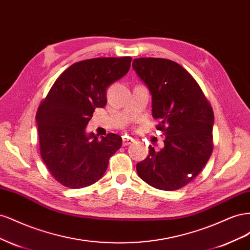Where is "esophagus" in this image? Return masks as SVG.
<instances>
[{
  "label": "esophagus",
  "instance_id": "34e87169",
  "mask_svg": "<svg viewBox=\"0 0 250 250\" xmlns=\"http://www.w3.org/2000/svg\"><path fill=\"white\" fill-rule=\"evenodd\" d=\"M133 142V140L132 139H128V138H123V143H122V145L123 146H128V145H130V144Z\"/></svg>",
  "mask_w": 250,
  "mask_h": 250
}]
</instances>
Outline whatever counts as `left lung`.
Wrapping results in <instances>:
<instances>
[{
	"instance_id": "left-lung-1",
	"label": "left lung",
	"mask_w": 250,
	"mask_h": 250,
	"mask_svg": "<svg viewBox=\"0 0 250 250\" xmlns=\"http://www.w3.org/2000/svg\"><path fill=\"white\" fill-rule=\"evenodd\" d=\"M132 67L152 98V117L165 134L160 151L149 146L137 164L149 186L175 191L198 175L213 151L214 112L196 80L183 66L164 58H135Z\"/></svg>"
}]
</instances>
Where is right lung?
<instances>
[{"instance_id":"1","label":"right lung","mask_w":250,"mask_h":250,"mask_svg":"<svg viewBox=\"0 0 250 250\" xmlns=\"http://www.w3.org/2000/svg\"><path fill=\"white\" fill-rule=\"evenodd\" d=\"M131 57L93 58L72 64L51 87L36 113L41 155L58 183L81 188L99 180L122 146L116 133L86 132L96 108L107 103V87L129 71Z\"/></svg>"}]
</instances>
